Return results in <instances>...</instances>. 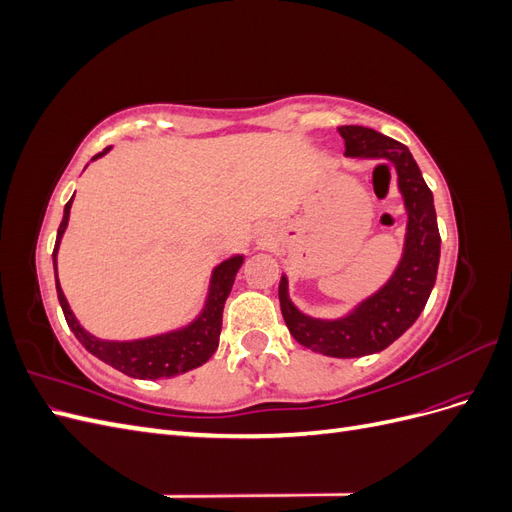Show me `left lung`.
Wrapping results in <instances>:
<instances>
[{"instance_id": "1", "label": "left lung", "mask_w": 512, "mask_h": 512, "mask_svg": "<svg viewBox=\"0 0 512 512\" xmlns=\"http://www.w3.org/2000/svg\"><path fill=\"white\" fill-rule=\"evenodd\" d=\"M337 130L346 143V156L382 160L397 170L408 209L404 256L386 286L342 320H316L301 314L288 299L286 277L280 282V305L290 335L301 346L335 359H354L389 348L421 316L438 275L440 230L433 194L406 145L363 126Z\"/></svg>"}]
</instances>
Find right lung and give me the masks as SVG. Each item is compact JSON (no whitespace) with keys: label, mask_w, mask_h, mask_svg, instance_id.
Segmentation results:
<instances>
[{"label":"right lung","mask_w":512,"mask_h":512,"mask_svg":"<svg viewBox=\"0 0 512 512\" xmlns=\"http://www.w3.org/2000/svg\"><path fill=\"white\" fill-rule=\"evenodd\" d=\"M108 147L100 151L96 158L104 156ZM74 198V196H72ZM72 198L66 203L64 220L57 230V241L53 250V262H55V284H57V299L64 309V316L70 331L76 335V339L94 354L100 361L108 363L111 367L119 369L121 374L141 378V380H158V378H175L179 374H185L198 365L207 363L213 352L218 350L220 344V331H222V312L224 303L230 294L232 284H235V275L239 267L243 265V256H232L224 260L222 265L213 271L211 277V290L209 299L203 309V314L194 320L190 327H185L175 333H166L149 339H138V342H102V339L89 335L79 322H76L72 309L61 292L59 280H57V247L64 230L68 226Z\"/></svg>","instance_id":"obj_1"}]
</instances>
